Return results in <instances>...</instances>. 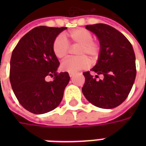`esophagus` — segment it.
<instances>
[{
  "label": "esophagus",
  "mask_w": 146,
  "mask_h": 146,
  "mask_svg": "<svg viewBox=\"0 0 146 146\" xmlns=\"http://www.w3.org/2000/svg\"><path fill=\"white\" fill-rule=\"evenodd\" d=\"M69 75H70V77H72V76L74 75V73H69Z\"/></svg>",
  "instance_id": "34e87169"
}]
</instances>
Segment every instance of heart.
I'll list each match as a JSON object with an SVG mask.
<instances>
[{"mask_svg": "<svg viewBox=\"0 0 146 146\" xmlns=\"http://www.w3.org/2000/svg\"><path fill=\"white\" fill-rule=\"evenodd\" d=\"M68 37L73 45H79L76 50L77 57H69L61 64V68L63 71L75 73L88 66L90 59H97L101 51V45L97 41L93 40V35L89 30L84 28H78L70 31ZM53 53L58 58H64L66 56L70 46L66 38L62 35L58 36L54 39L52 45Z\"/></svg>", "mask_w": 146, "mask_h": 146, "instance_id": "b5f03b06", "label": "heart"}]
</instances>
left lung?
<instances>
[{"label": "left lung", "instance_id": "1", "mask_svg": "<svg viewBox=\"0 0 146 146\" xmlns=\"http://www.w3.org/2000/svg\"><path fill=\"white\" fill-rule=\"evenodd\" d=\"M86 29L98 36L101 45L97 64L83 73L85 83L82 92L89 102L102 109L118 106L128 96L136 76L135 54L126 36L109 25H87ZM98 75L104 79H98Z\"/></svg>", "mask_w": 146, "mask_h": 146}]
</instances>
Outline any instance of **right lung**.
I'll return each mask as SVG.
<instances>
[{
  "mask_svg": "<svg viewBox=\"0 0 146 146\" xmlns=\"http://www.w3.org/2000/svg\"><path fill=\"white\" fill-rule=\"evenodd\" d=\"M66 27H37L24 35L11 54L10 82L22 106L43 114L54 110L70 81L67 72L58 73L59 62L53 53L54 39ZM53 77L48 82L47 76Z\"/></svg>",
  "mask_w": 146,
  "mask_h": 146,
  "instance_id": "right-lung-1",
  "label": "right lung"
}]
</instances>
